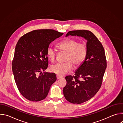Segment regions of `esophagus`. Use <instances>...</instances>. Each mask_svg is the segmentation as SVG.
<instances>
[{
    "label": "esophagus",
    "instance_id": "34e87169",
    "mask_svg": "<svg viewBox=\"0 0 123 123\" xmlns=\"http://www.w3.org/2000/svg\"><path fill=\"white\" fill-rule=\"evenodd\" d=\"M56 78H57V79H59L62 78V77L61 76H59V75H56Z\"/></svg>",
    "mask_w": 123,
    "mask_h": 123
}]
</instances>
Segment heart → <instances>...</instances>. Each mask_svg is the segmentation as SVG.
I'll return each instance as SVG.
<instances>
[{"mask_svg":"<svg viewBox=\"0 0 123 123\" xmlns=\"http://www.w3.org/2000/svg\"><path fill=\"white\" fill-rule=\"evenodd\" d=\"M57 47L62 51L67 52L65 59L66 62L56 63L50 67V70L58 75H63L71 71L73 65L78 67L84 61L87 54V46L85 42H79L74 38H68L57 44ZM47 55L51 62H54L58 55L56 50L49 46L47 50Z\"/></svg>","mask_w":123,"mask_h":123,"instance_id":"b5f03b06","label":"heart"}]
</instances>
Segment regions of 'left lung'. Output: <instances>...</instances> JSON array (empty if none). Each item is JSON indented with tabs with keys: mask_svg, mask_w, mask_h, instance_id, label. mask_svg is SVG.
<instances>
[{
	"mask_svg": "<svg viewBox=\"0 0 123 123\" xmlns=\"http://www.w3.org/2000/svg\"><path fill=\"white\" fill-rule=\"evenodd\" d=\"M69 35L82 37L87 40L85 60L74 76L65 77L67 84L63 88L67 101L79 104L91 99L100 89L107 68V60L102 44L92 32L84 30L71 31L66 37Z\"/></svg>",
	"mask_w": 123,
	"mask_h": 123,
	"instance_id": "8db88e82",
	"label": "left lung"
}]
</instances>
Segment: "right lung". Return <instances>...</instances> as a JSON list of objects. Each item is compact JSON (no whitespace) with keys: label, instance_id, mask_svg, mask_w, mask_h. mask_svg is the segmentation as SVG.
<instances>
[{"label":"right lung","instance_id":"add662e5","mask_svg":"<svg viewBox=\"0 0 123 123\" xmlns=\"http://www.w3.org/2000/svg\"><path fill=\"white\" fill-rule=\"evenodd\" d=\"M63 34L54 30H37L26 33L17 42L12 70L17 88L27 99L33 102L44 99L56 80L55 73L41 71L48 66L47 50L50 43Z\"/></svg>","mask_w":123,"mask_h":123}]
</instances>
